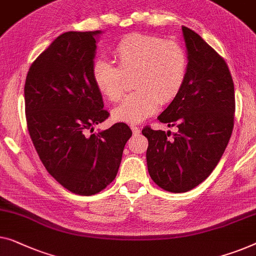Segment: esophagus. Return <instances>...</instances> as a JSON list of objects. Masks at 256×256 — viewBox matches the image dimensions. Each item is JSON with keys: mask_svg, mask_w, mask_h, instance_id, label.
<instances>
[{"mask_svg": "<svg viewBox=\"0 0 256 256\" xmlns=\"http://www.w3.org/2000/svg\"><path fill=\"white\" fill-rule=\"evenodd\" d=\"M130 128H132V132H134L135 135H138L140 132V129L138 127H136V126H134V124L130 126Z\"/></svg>", "mask_w": 256, "mask_h": 256, "instance_id": "esophagus-1", "label": "esophagus"}]
</instances>
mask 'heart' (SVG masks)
Here are the masks:
<instances>
[{"instance_id":"1","label":"heart","mask_w":256,"mask_h":256,"mask_svg":"<svg viewBox=\"0 0 256 256\" xmlns=\"http://www.w3.org/2000/svg\"><path fill=\"white\" fill-rule=\"evenodd\" d=\"M118 66L98 58L91 68L94 86L106 99L118 102L124 91V76L135 75L128 94L112 110V119L121 124H140L158 110L159 104L173 102L187 78V54L179 44L154 36H126L114 48Z\"/></svg>"}]
</instances>
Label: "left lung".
<instances>
[{
    "instance_id": "8db88e82",
    "label": "left lung",
    "mask_w": 256,
    "mask_h": 256,
    "mask_svg": "<svg viewBox=\"0 0 256 256\" xmlns=\"http://www.w3.org/2000/svg\"><path fill=\"white\" fill-rule=\"evenodd\" d=\"M187 48V78L179 96L158 116L178 132L154 130L148 171L162 190L184 192L203 182L220 160L234 126V85L224 58L198 33L182 26Z\"/></svg>"
}]
</instances>
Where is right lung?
<instances>
[{"label":"right lung","instance_id":"add662e5","mask_svg":"<svg viewBox=\"0 0 256 256\" xmlns=\"http://www.w3.org/2000/svg\"><path fill=\"white\" fill-rule=\"evenodd\" d=\"M100 33L58 36L30 66L24 86L28 129L40 160L66 190L84 196L116 179L132 134L121 122L90 134L110 116L91 77Z\"/></svg>","mask_w":256,"mask_h":256}]
</instances>
